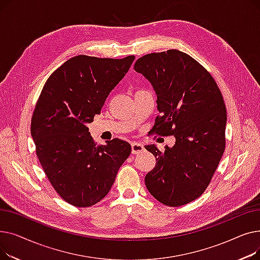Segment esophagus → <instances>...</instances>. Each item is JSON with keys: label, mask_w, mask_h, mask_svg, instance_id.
<instances>
[{"label": "esophagus", "mask_w": 260, "mask_h": 260, "mask_svg": "<svg viewBox=\"0 0 260 260\" xmlns=\"http://www.w3.org/2000/svg\"><path fill=\"white\" fill-rule=\"evenodd\" d=\"M143 151H144L143 144L138 143V142H133V143H132V153H133L134 155L140 154V153L143 152Z\"/></svg>", "instance_id": "34e87169"}]
</instances>
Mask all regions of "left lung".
I'll use <instances>...</instances> for the list:
<instances>
[{
  "label": "left lung",
  "instance_id": "1",
  "mask_svg": "<svg viewBox=\"0 0 260 260\" xmlns=\"http://www.w3.org/2000/svg\"><path fill=\"white\" fill-rule=\"evenodd\" d=\"M134 70L151 82L160 113L151 134L175 136L173 147L160 152L144 181L159 202L180 207L200 197L209 186L225 148L226 109L213 76L187 53L177 49L139 58Z\"/></svg>",
  "mask_w": 260,
  "mask_h": 260
}]
</instances>
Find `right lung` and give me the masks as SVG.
I'll return each mask as SVG.
<instances>
[{"mask_svg":"<svg viewBox=\"0 0 260 260\" xmlns=\"http://www.w3.org/2000/svg\"><path fill=\"white\" fill-rule=\"evenodd\" d=\"M134 60L80 54L54 71L40 93L30 128L36 154L54 190L74 207L102 200L132 152L117 138L98 145L86 125Z\"/></svg>","mask_w":260,"mask_h":260,"instance_id":"add662e5","label":"right lung"}]
</instances>
